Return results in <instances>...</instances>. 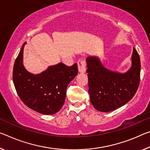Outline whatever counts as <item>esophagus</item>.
<instances>
[{
    "label": "esophagus",
    "instance_id": "1",
    "mask_svg": "<svg viewBox=\"0 0 150 150\" xmlns=\"http://www.w3.org/2000/svg\"><path fill=\"white\" fill-rule=\"evenodd\" d=\"M78 69L80 73L86 72V63L84 59H79L77 62Z\"/></svg>",
    "mask_w": 150,
    "mask_h": 150
}]
</instances>
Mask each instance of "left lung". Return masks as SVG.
<instances>
[{"label":"left lung","instance_id":"left-lung-1","mask_svg":"<svg viewBox=\"0 0 150 150\" xmlns=\"http://www.w3.org/2000/svg\"><path fill=\"white\" fill-rule=\"evenodd\" d=\"M86 63L90 101L97 111H113L133 98L138 89L141 70L139 54L134 48L132 66L125 73L105 68L97 57H88Z\"/></svg>","mask_w":150,"mask_h":150}]
</instances>
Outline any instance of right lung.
I'll return each instance as SVG.
<instances>
[{
	"label": "right lung",
	"mask_w": 150,
	"mask_h": 150,
	"mask_svg": "<svg viewBox=\"0 0 150 150\" xmlns=\"http://www.w3.org/2000/svg\"><path fill=\"white\" fill-rule=\"evenodd\" d=\"M26 43L21 47L13 67V83L18 96L26 105L38 113H57L65 103L67 87L77 75V64L68 67L59 63L39 74H33L23 65Z\"/></svg>",
	"instance_id": "1"
}]
</instances>
